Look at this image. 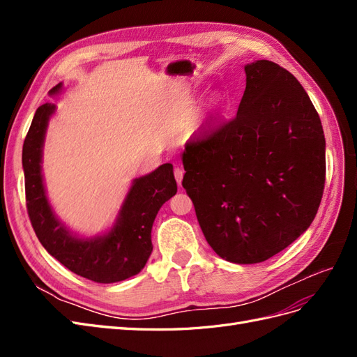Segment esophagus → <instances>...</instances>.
Returning <instances> with one entry per match:
<instances>
[{
    "mask_svg": "<svg viewBox=\"0 0 357 357\" xmlns=\"http://www.w3.org/2000/svg\"><path fill=\"white\" fill-rule=\"evenodd\" d=\"M183 174H185V171H183L180 167H176V168H174V177H176V181L178 183V185H181Z\"/></svg>",
    "mask_w": 357,
    "mask_h": 357,
    "instance_id": "1",
    "label": "esophagus"
}]
</instances>
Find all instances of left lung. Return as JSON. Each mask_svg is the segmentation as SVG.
<instances>
[{
    "instance_id": "8db88e82",
    "label": "left lung",
    "mask_w": 357,
    "mask_h": 357,
    "mask_svg": "<svg viewBox=\"0 0 357 357\" xmlns=\"http://www.w3.org/2000/svg\"><path fill=\"white\" fill-rule=\"evenodd\" d=\"M244 70L235 117L186 143L181 185L213 250L234 264H259L314 220L326 178L325 135L294 74L265 59Z\"/></svg>"
}]
</instances>
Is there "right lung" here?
<instances>
[{
	"mask_svg": "<svg viewBox=\"0 0 357 357\" xmlns=\"http://www.w3.org/2000/svg\"><path fill=\"white\" fill-rule=\"evenodd\" d=\"M61 89L55 86L50 93ZM55 105H40L22 150L26 210L37 238L70 271L95 283H116L138 274L153 250L152 226L159 208L177 192L172 165L164 164L134 181L113 229L100 238L73 236L53 214L41 177V147Z\"/></svg>",
	"mask_w": 357,
	"mask_h": 357,
	"instance_id": "obj_1",
	"label": "right lung"
}]
</instances>
